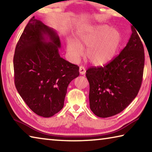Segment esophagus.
<instances>
[{
	"label": "esophagus",
	"instance_id": "1",
	"mask_svg": "<svg viewBox=\"0 0 152 152\" xmlns=\"http://www.w3.org/2000/svg\"><path fill=\"white\" fill-rule=\"evenodd\" d=\"M79 72H80V74H82V75H83V74L86 73V69L83 66H80Z\"/></svg>",
	"mask_w": 152,
	"mask_h": 152
}]
</instances>
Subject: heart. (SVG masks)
<instances>
[{"label":"heart","mask_w":152,"mask_h":152,"mask_svg":"<svg viewBox=\"0 0 152 152\" xmlns=\"http://www.w3.org/2000/svg\"><path fill=\"white\" fill-rule=\"evenodd\" d=\"M77 41L68 39L67 50L73 60L78 59L82 48H86L85 58L94 66L106 64L114 57L119 48L121 35L107 25L83 27L76 33Z\"/></svg>","instance_id":"heart-1"}]
</instances>
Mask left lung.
Instances as JSON below:
<instances>
[{"label": "left lung", "mask_w": 152, "mask_h": 152, "mask_svg": "<svg viewBox=\"0 0 152 152\" xmlns=\"http://www.w3.org/2000/svg\"><path fill=\"white\" fill-rule=\"evenodd\" d=\"M116 58L103 67L86 71L90 108L97 117L106 118L123 111L138 94L143 74L145 55L136 29Z\"/></svg>", "instance_id": "obj_1"}]
</instances>
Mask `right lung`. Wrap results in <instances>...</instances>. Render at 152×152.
<instances>
[{
	"label": "right lung",
	"instance_id": "add662e5",
	"mask_svg": "<svg viewBox=\"0 0 152 152\" xmlns=\"http://www.w3.org/2000/svg\"><path fill=\"white\" fill-rule=\"evenodd\" d=\"M60 48L57 32L32 17L15 48V86L30 109L43 117L62 109L68 84L79 76V67L60 57Z\"/></svg>",
	"mask_w": 152,
	"mask_h": 152
}]
</instances>
